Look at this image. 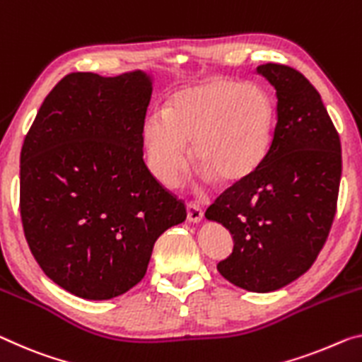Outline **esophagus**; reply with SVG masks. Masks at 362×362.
<instances>
[{
  "label": "esophagus",
  "instance_id": "1",
  "mask_svg": "<svg viewBox=\"0 0 362 362\" xmlns=\"http://www.w3.org/2000/svg\"><path fill=\"white\" fill-rule=\"evenodd\" d=\"M186 209H187V220L189 221H192V223H197V221L202 220L204 210L200 209L196 202H187Z\"/></svg>",
  "mask_w": 362,
  "mask_h": 362
}]
</instances>
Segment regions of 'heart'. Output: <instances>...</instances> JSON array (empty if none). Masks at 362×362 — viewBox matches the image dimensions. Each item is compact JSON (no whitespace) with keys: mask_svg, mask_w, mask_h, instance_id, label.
Segmentation results:
<instances>
[{"mask_svg":"<svg viewBox=\"0 0 362 362\" xmlns=\"http://www.w3.org/2000/svg\"><path fill=\"white\" fill-rule=\"evenodd\" d=\"M275 107L262 87L212 77L177 88L144 121L142 141L152 173L175 186L194 162L221 185L247 180L269 152Z\"/></svg>","mask_w":362,"mask_h":362,"instance_id":"obj_1","label":"heart"}]
</instances>
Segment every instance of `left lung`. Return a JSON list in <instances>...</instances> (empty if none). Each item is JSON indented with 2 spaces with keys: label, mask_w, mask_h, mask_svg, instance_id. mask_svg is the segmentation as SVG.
Instances as JSON below:
<instances>
[{
  "label": "left lung",
  "mask_w": 362,
  "mask_h": 362,
  "mask_svg": "<svg viewBox=\"0 0 362 362\" xmlns=\"http://www.w3.org/2000/svg\"><path fill=\"white\" fill-rule=\"evenodd\" d=\"M276 90V124L254 173L205 212L233 235L216 265L243 290H280L310 269L329 238L341 177V144L315 87L285 64L257 68Z\"/></svg>",
  "instance_id": "1"
}]
</instances>
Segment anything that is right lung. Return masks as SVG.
<instances>
[{
    "label": "right lung",
    "instance_id": "obj_1",
    "mask_svg": "<svg viewBox=\"0 0 362 362\" xmlns=\"http://www.w3.org/2000/svg\"><path fill=\"white\" fill-rule=\"evenodd\" d=\"M152 81L71 72L43 100L21 150V218L30 252L84 299L129 291L153 244L186 220L182 200L144 163Z\"/></svg>",
    "mask_w": 362,
    "mask_h": 362
}]
</instances>
